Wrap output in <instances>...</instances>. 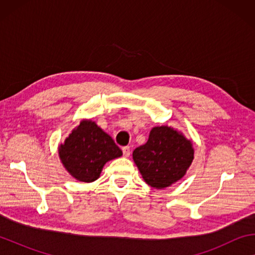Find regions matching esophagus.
Instances as JSON below:
<instances>
[{
	"label": "esophagus",
	"mask_w": 255,
	"mask_h": 255,
	"mask_svg": "<svg viewBox=\"0 0 255 255\" xmlns=\"http://www.w3.org/2000/svg\"><path fill=\"white\" fill-rule=\"evenodd\" d=\"M123 154L125 157H128L129 155H130V147H129V146H125V147H123Z\"/></svg>",
	"instance_id": "34e87169"
}]
</instances>
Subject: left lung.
<instances>
[{
	"label": "left lung",
	"instance_id": "8db88e82",
	"mask_svg": "<svg viewBox=\"0 0 255 255\" xmlns=\"http://www.w3.org/2000/svg\"><path fill=\"white\" fill-rule=\"evenodd\" d=\"M133 162L145 182L153 188H166L185 174L193 159L191 141L173 128L155 127L147 143L135 148Z\"/></svg>",
	"mask_w": 255,
	"mask_h": 255
}]
</instances>
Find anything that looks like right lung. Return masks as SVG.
Instances as JSON below:
<instances>
[{"mask_svg": "<svg viewBox=\"0 0 255 255\" xmlns=\"http://www.w3.org/2000/svg\"><path fill=\"white\" fill-rule=\"evenodd\" d=\"M66 170L82 182L97 180L105 164L123 155L114 139L91 120H84L59 146Z\"/></svg>", "mask_w": 255, "mask_h": 255, "instance_id": "1", "label": "right lung"}]
</instances>
